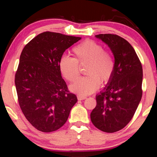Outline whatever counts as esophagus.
Returning <instances> with one entry per match:
<instances>
[{
	"label": "esophagus",
	"instance_id": "esophagus-1",
	"mask_svg": "<svg viewBox=\"0 0 157 157\" xmlns=\"http://www.w3.org/2000/svg\"><path fill=\"white\" fill-rule=\"evenodd\" d=\"M86 97L84 96V95H78V100H82L86 99Z\"/></svg>",
	"mask_w": 157,
	"mask_h": 157
}]
</instances>
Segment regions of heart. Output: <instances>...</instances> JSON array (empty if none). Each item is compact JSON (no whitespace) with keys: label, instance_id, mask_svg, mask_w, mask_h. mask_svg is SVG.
Instances as JSON below:
<instances>
[{"label":"heart","instance_id":"1","mask_svg":"<svg viewBox=\"0 0 157 157\" xmlns=\"http://www.w3.org/2000/svg\"><path fill=\"white\" fill-rule=\"evenodd\" d=\"M73 58L63 56L59 63L63 78L73 82L79 75V64L86 63L84 68L86 76L78 78L70 86L73 92L81 95L92 94L99 88L101 83L111 79L114 71V62L109 52L104 50L100 44L94 41H86L72 50Z\"/></svg>","mask_w":157,"mask_h":157}]
</instances>
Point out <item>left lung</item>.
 <instances>
[{
    "label": "left lung",
    "mask_w": 157,
    "mask_h": 157,
    "mask_svg": "<svg viewBox=\"0 0 157 157\" xmlns=\"http://www.w3.org/2000/svg\"><path fill=\"white\" fill-rule=\"evenodd\" d=\"M109 48L114 57L113 75L95 96L91 113L95 127L113 133L124 128L134 116L142 98L143 68L131 44L116 34L95 35Z\"/></svg>",
    "instance_id": "1"
}]
</instances>
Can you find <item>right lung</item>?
I'll return each instance as SVG.
<instances>
[{
  "instance_id": "1",
  "label": "right lung",
  "mask_w": 157,
  "mask_h": 157,
  "mask_svg": "<svg viewBox=\"0 0 157 157\" xmlns=\"http://www.w3.org/2000/svg\"><path fill=\"white\" fill-rule=\"evenodd\" d=\"M80 39L45 32L21 52L15 75L18 103L26 119L39 131L51 132L62 127L78 101L68 91L59 63L65 50Z\"/></svg>"
}]
</instances>
